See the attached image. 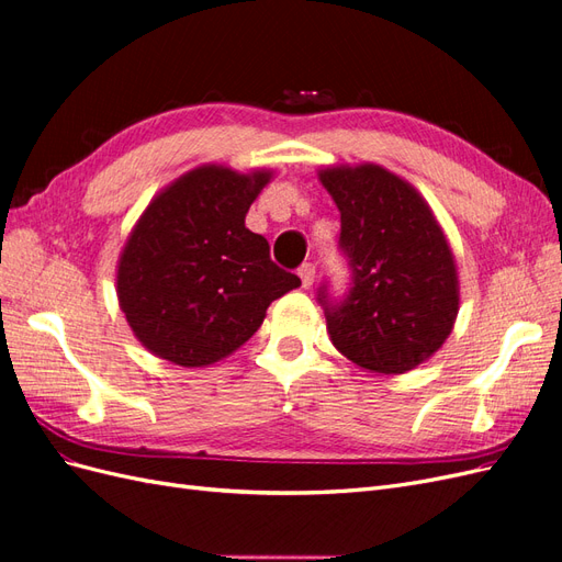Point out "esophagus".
Here are the masks:
<instances>
[{"mask_svg":"<svg viewBox=\"0 0 562 562\" xmlns=\"http://www.w3.org/2000/svg\"><path fill=\"white\" fill-rule=\"evenodd\" d=\"M297 274H300V279H302V285L310 288V285L314 283V277H316V267H314L312 262H304V265H300Z\"/></svg>","mask_w":562,"mask_h":562,"instance_id":"obj_1","label":"esophagus"}]
</instances>
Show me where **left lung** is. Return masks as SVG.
<instances>
[{"label": "left lung", "instance_id": "left-lung-1", "mask_svg": "<svg viewBox=\"0 0 562 562\" xmlns=\"http://www.w3.org/2000/svg\"><path fill=\"white\" fill-rule=\"evenodd\" d=\"M339 209L349 288L316 291L333 345L349 361L396 375L446 342L459 310L452 250L415 187L375 164L321 171Z\"/></svg>", "mask_w": 562, "mask_h": 562}]
</instances>
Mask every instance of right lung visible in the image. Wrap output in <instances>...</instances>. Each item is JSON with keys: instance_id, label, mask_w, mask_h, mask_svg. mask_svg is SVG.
I'll list each match as a JSON object with an SVG mask.
<instances>
[{"instance_id": "1", "label": "right lung", "mask_w": 562, "mask_h": 562, "mask_svg": "<svg viewBox=\"0 0 562 562\" xmlns=\"http://www.w3.org/2000/svg\"><path fill=\"white\" fill-rule=\"evenodd\" d=\"M269 173L201 166L164 190L119 260L116 293L135 337L184 368L225 359L300 279L269 258L246 213Z\"/></svg>"}]
</instances>
